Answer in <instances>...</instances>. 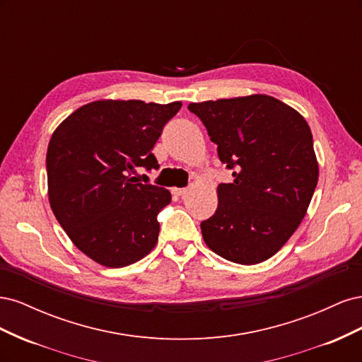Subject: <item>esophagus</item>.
<instances>
[{
	"label": "esophagus",
	"instance_id": "esophagus-1",
	"mask_svg": "<svg viewBox=\"0 0 362 362\" xmlns=\"http://www.w3.org/2000/svg\"><path fill=\"white\" fill-rule=\"evenodd\" d=\"M187 192H189L187 189H178V187L172 189V194H175V196H184Z\"/></svg>",
	"mask_w": 362,
	"mask_h": 362
}]
</instances>
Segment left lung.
<instances>
[{"label":"left lung","mask_w":362,"mask_h":362,"mask_svg":"<svg viewBox=\"0 0 362 362\" xmlns=\"http://www.w3.org/2000/svg\"><path fill=\"white\" fill-rule=\"evenodd\" d=\"M234 181L218 184L217 210L201 223L205 245L237 264H258L287 243L319 180L303 116L269 95L192 103Z\"/></svg>","instance_id":"8db88e82"}]
</instances>
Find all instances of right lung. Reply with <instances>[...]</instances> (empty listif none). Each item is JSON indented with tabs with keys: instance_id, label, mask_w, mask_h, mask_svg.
<instances>
[{
	"instance_id": "right-lung-1",
	"label": "right lung",
	"mask_w": 362,
	"mask_h": 362,
	"mask_svg": "<svg viewBox=\"0 0 362 362\" xmlns=\"http://www.w3.org/2000/svg\"><path fill=\"white\" fill-rule=\"evenodd\" d=\"M181 103L103 100L80 107L54 131L47 152L48 199L64 233L98 264L125 267L158 242V213L170 192L139 182Z\"/></svg>"
}]
</instances>
